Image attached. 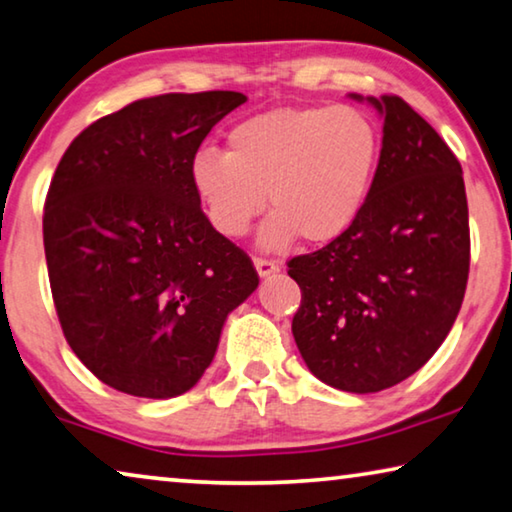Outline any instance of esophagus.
<instances>
[{
	"label": "esophagus",
	"instance_id": "obj_1",
	"mask_svg": "<svg viewBox=\"0 0 512 512\" xmlns=\"http://www.w3.org/2000/svg\"><path fill=\"white\" fill-rule=\"evenodd\" d=\"M255 269L259 273V278H269V275L280 271V264L275 259H266V257H255Z\"/></svg>",
	"mask_w": 512,
	"mask_h": 512
}]
</instances>
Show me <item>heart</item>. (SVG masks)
I'll return each instance as SVG.
<instances>
[{"mask_svg":"<svg viewBox=\"0 0 512 512\" xmlns=\"http://www.w3.org/2000/svg\"><path fill=\"white\" fill-rule=\"evenodd\" d=\"M383 136L369 113L348 104L285 107L234 125L227 152L202 148L191 184L225 237H243L264 212V250H285L298 234L328 243L362 216L376 184Z\"/></svg>","mask_w":512,"mask_h":512,"instance_id":"heart-1","label":"heart"}]
</instances>
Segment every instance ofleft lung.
<instances>
[{
	"mask_svg": "<svg viewBox=\"0 0 512 512\" xmlns=\"http://www.w3.org/2000/svg\"><path fill=\"white\" fill-rule=\"evenodd\" d=\"M367 100L385 118L367 207L342 237L287 264L303 294L291 332L307 369L355 394L394 387L433 358L469 275L456 154L401 97Z\"/></svg>",
	"mask_w": 512,
	"mask_h": 512,
	"instance_id": "left-lung-1",
	"label": "left lung"
}]
</instances>
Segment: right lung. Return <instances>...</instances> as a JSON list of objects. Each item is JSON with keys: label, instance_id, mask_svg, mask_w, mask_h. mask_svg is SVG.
Here are the masks:
<instances>
[{"label": "right lung", "instance_id": "1", "mask_svg": "<svg viewBox=\"0 0 512 512\" xmlns=\"http://www.w3.org/2000/svg\"><path fill=\"white\" fill-rule=\"evenodd\" d=\"M243 102L234 91L136 100L88 125L56 166L43 214L54 307L77 358L118 392H189L227 314L259 285L191 184L193 154Z\"/></svg>", "mask_w": 512, "mask_h": 512}]
</instances>
